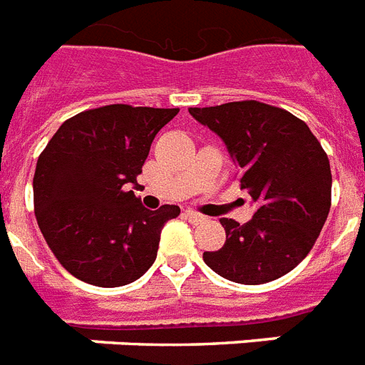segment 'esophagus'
<instances>
[{"label":"esophagus","mask_w":365,"mask_h":365,"mask_svg":"<svg viewBox=\"0 0 365 365\" xmlns=\"http://www.w3.org/2000/svg\"><path fill=\"white\" fill-rule=\"evenodd\" d=\"M185 217L194 224L203 222V220H205V217H203V215H200V212H196V211H190V209H188V211H185Z\"/></svg>","instance_id":"esophagus-1"}]
</instances>
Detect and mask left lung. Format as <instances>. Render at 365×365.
Listing matches in <instances>:
<instances>
[{"mask_svg": "<svg viewBox=\"0 0 365 365\" xmlns=\"http://www.w3.org/2000/svg\"><path fill=\"white\" fill-rule=\"evenodd\" d=\"M188 113L222 139L256 203L243 226L220 218L226 243L203 252L205 264L239 284L287 275L313 249L330 212V162L319 139L292 113L255 100Z\"/></svg>", "mask_w": 365, "mask_h": 365, "instance_id": "1", "label": "left lung"}]
</instances>
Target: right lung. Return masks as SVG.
Returning a JSON list of instances; mask_svg holds the SVG:
<instances>
[{
	"label": "right lung",
	"instance_id": "right-lung-1",
	"mask_svg": "<svg viewBox=\"0 0 365 365\" xmlns=\"http://www.w3.org/2000/svg\"><path fill=\"white\" fill-rule=\"evenodd\" d=\"M179 109L105 105L71 116L52 135L34 175L35 218L58 262L101 288L148 271L177 205L150 211L133 190L156 133Z\"/></svg>",
	"mask_w": 365,
	"mask_h": 365
}]
</instances>
